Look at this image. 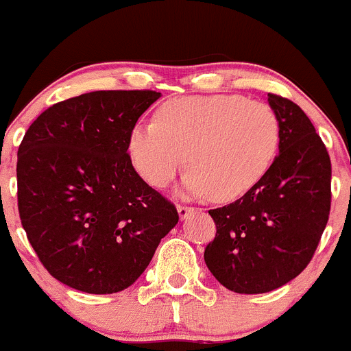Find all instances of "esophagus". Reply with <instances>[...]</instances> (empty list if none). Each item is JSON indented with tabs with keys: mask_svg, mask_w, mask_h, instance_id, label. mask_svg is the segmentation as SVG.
<instances>
[{
	"mask_svg": "<svg viewBox=\"0 0 351 351\" xmlns=\"http://www.w3.org/2000/svg\"><path fill=\"white\" fill-rule=\"evenodd\" d=\"M177 211H179V217L180 218H187L191 213H193L194 208L193 206H184V204H179V206H177Z\"/></svg>",
	"mask_w": 351,
	"mask_h": 351,
	"instance_id": "34e87169",
	"label": "esophagus"
}]
</instances>
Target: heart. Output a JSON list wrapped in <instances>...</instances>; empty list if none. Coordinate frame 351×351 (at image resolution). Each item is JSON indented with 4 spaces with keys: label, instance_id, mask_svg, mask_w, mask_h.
I'll return each instance as SVG.
<instances>
[{
    "label": "heart",
    "instance_id": "heart-1",
    "mask_svg": "<svg viewBox=\"0 0 351 351\" xmlns=\"http://www.w3.org/2000/svg\"><path fill=\"white\" fill-rule=\"evenodd\" d=\"M280 147L275 110L242 95L177 97L162 104L152 123L128 138L131 164L152 187L169 186L186 160L184 189L193 196L232 201L252 189Z\"/></svg>",
    "mask_w": 351,
    "mask_h": 351
}]
</instances>
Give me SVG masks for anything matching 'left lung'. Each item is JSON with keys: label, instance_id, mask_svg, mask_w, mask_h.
I'll return each mask as SVG.
<instances>
[{"label": "left lung", "instance_id": "1", "mask_svg": "<svg viewBox=\"0 0 351 351\" xmlns=\"http://www.w3.org/2000/svg\"><path fill=\"white\" fill-rule=\"evenodd\" d=\"M280 121V154L249 193L208 213L217 225L204 249L215 278L237 293H266L311 263L331 210V160L304 110L268 93Z\"/></svg>", "mask_w": 351, "mask_h": 351}]
</instances>
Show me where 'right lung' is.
<instances>
[{"instance_id":"right-lung-1","label":"right lung","mask_w":351,"mask_h":351,"mask_svg":"<svg viewBox=\"0 0 351 351\" xmlns=\"http://www.w3.org/2000/svg\"><path fill=\"white\" fill-rule=\"evenodd\" d=\"M160 97L97 90L44 110L19 147L16 196L27 239L51 276L86 293L133 285L179 221L134 171L128 138Z\"/></svg>"}]
</instances>
